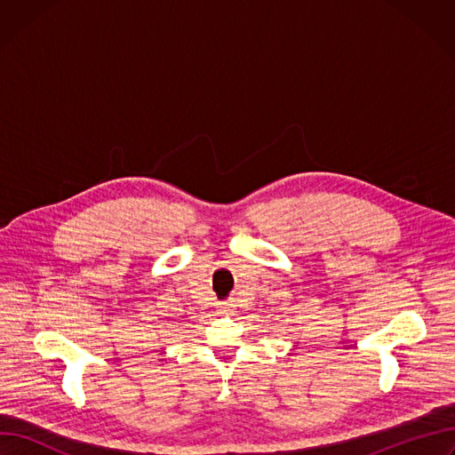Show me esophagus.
<instances>
[{
	"mask_svg": "<svg viewBox=\"0 0 455 455\" xmlns=\"http://www.w3.org/2000/svg\"><path fill=\"white\" fill-rule=\"evenodd\" d=\"M220 310H221V314H230V312L234 310V305H232V303H228V301L220 303Z\"/></svg>",
	"mask_w": 455,
	"mask_h": 455,
	"instance_id": "34e87169",
	"label": "esophagus"
}]
</instances>
